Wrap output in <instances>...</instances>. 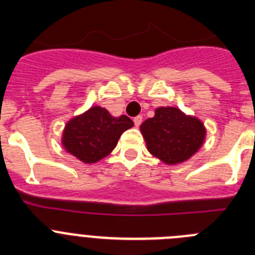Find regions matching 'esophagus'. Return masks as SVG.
Masks as SVG:
<instances>
[{
    "label": "esophagus",
    "instance_id": "1",
    "mask_svg": "<svg viewBox=\"0 0 255 255\" xmlns=\"http://www.w3.org/2000/svg\"><path fill=\"white\" fill-rule=\"evenodd\" d=\"M141 121H143V117H141V116L134 117V124H135V126H136V128H139V126H140Z\"/></svg>",
    "mask_w": 255,
    "mask_h": 255
}]
</instances>
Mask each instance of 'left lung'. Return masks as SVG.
Returning <instances> with one entry per match:
<instances>
[{"label":"left lung","mask_w":255,"mask_h":255,"mask_svg":"<svg viewBox=\"0 0 255 255\" xmlns=\"http://www.w3.org/2000/svg\"><path fill=\"white\" fill-rule=\"evenodd\" d=\"M148 152L166 164L191 158L206 140L207 129L195 116L176 107H158L154 116L140 125Z\"/></svg>","instance_id":"8db88e82"}]
</instances>
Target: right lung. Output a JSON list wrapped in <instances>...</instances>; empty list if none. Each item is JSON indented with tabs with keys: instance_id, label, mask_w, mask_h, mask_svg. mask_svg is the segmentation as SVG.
Returning a JSON list of instances; mask_svg holds the SVG:
<instances>
[{
	"instance_id": "1",
	"label": "right lung",
	"mask_w": 255,
	"mask_h": 255,
	"mask_svg": "<svg viewBox=\"0 0 255 255\" xmlns=\"http://www.w3.org/2000/svg\"><path fill=\"white\" fill-rule=\"evenodd\" d=\"M132 126L134 123L125 115L114 117L106 108L93 106L67 121L61 144L79 161L96 163L115 149L121 134Z\"/></svg>"
}]
</instances>
